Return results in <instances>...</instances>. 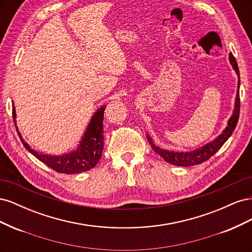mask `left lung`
<instances>
[{
  "label": "left lung",
  "instance_id": "8db88e82",
  "mask_svg": "<svg viewBox=\"0 0 252 252\" xmlns=\"http://www.w3.org/2000/svg\"><path fill=\"white\" fill-rule=\"evenodd\" d=\"M229 62L234 69L236 75H238L239 81H238V90H236V97L234 102V109L231 114L230 119L228 120V123L226 128L222 131L217 138L205 144L204 146L199 147L197 149H194L192 151H172V150H166L161 147H158V145L154 143V140L150 138V135L147 133V139L149 144L151 145L152 149H154L158 156H161L167 163H169L174 166H182V167H188V166H193V165H199L203 162H206L216 152L223 146L224 143L230 138L233 130L236 127V123L239 121L240 116V71L238 64H236V61L234 57L229 55Z\"/></svg>",
  "mask_w": 252,
  "mask_h": 252
}]
</instances>
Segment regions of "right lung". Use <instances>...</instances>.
Returning a JSON list of instances; mask_svg holds the SVG:
<instances>
[{
  "label": "right lung",
  "mask_w": 252,
  "mask_h": 252,
  "mask_svg": "<svg viewBox=\"0 0 252 252\" xmlns=\"http://www.w3.org/2000/svg\"><path fill=\"white\" fill-rule=\"evenodd\" d=\"M105 107L106 106H101L94 112L93 118L90 119L89 124L82 136L77 149H73L70 152H68V154H63L60 156L44 155L42 152H37L30 147L28 143L24 141L17 126V113L13 102L12 118L20 139L23 145H24V147L30 154L33 155L37 159H40L41 162L50 167L51 169L56 170L57 172L75 174L93 169L102 157V152L104 149L103 120Z\"/></svg>",
  "instance_id": "obj_1"
}]
</instances>
